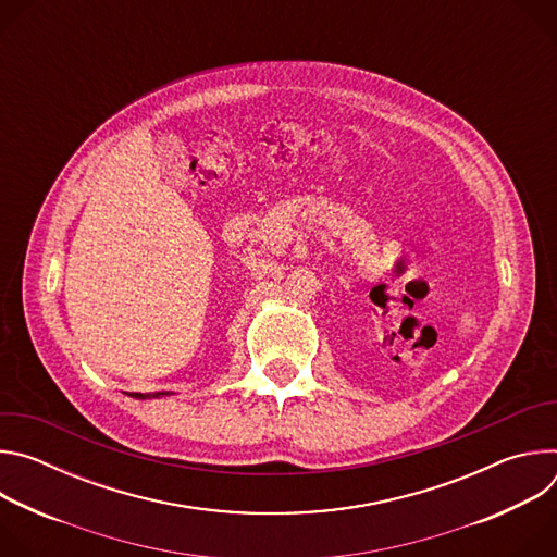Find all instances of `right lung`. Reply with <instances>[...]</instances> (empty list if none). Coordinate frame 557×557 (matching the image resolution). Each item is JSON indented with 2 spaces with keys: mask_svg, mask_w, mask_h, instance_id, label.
<instances>
[{
  "mask_svg": "<svg viewBox=\"0 0 557 557\" xmlns=\"http://www.w3.org/2000/svg\"><path fill=\"white\" fill-rule=\"evenodd\" d=\"M153 396H156V399H161V396H165V392H156Z\"/></svg>",
  "mask_w": 557,
  "mask_h": 557,
  "instance_id": "add662e5",
  "label": "right lung"
}]
</instances>
